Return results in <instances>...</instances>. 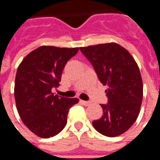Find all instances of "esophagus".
I'll use <instances>...</instances> for the list:
<instances>
[{
  "label": "esophagus",
  "mask_w": 160,
  "mask_h": 160,
  "mask_svg": "<svg viewBox=\"0 0 160 160\" xmlns=\"http://www.w3.org/2000/svg\"><path fill=\"white\" fill-rule=\"evenodd\" d=\"M80 103H81V104H83V105H86V106H87V105H89V104H91V102H89V101L80 100Z\"/></svg>",
  "instance_id": "34e87169"
}]
</instances>
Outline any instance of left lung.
Returning a JSON list of instances; mask_svg holds the SVG:
<instances>
[{
	"label": "left lung",
	"mask_w": 160,
	"mask_h": 160,
	"mask_svg": "<svg viewBox=\"0 0 160 160\" xmlns=\"http://www.w3.org/2000/svg\"><path fill=\"white\" fill-rule=\"evenodd\" d=\"M93 67L108 98L101 118L92 122L100 134L114 137L123 134L137 119L143 98V84L137 63L130 53L115 43L81 47Z\"/></svg>",
	"instance_id": "left-lung-1"
}]
</instances>
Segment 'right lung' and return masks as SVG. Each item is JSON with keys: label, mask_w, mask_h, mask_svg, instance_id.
<instances>
[{"label": "right lung", "mask_w": 160, "mask_h": 160, "mask_svg": "<svg viewBox=\"0 0 160 160\" xmlns=\"http://www.w3.org/2000/svg\"><path fill=\"white\" fill-rule=\"evenodd\" d=\"M79 48L41 46L28 54L17 69L14 84L16 107L22 122L42 138L59 134L65 128L69 109L79 99L52 93L59 86L67 62Z\"/></svg>", "instance_id": "right-lung-1"}]
</instances>
